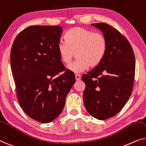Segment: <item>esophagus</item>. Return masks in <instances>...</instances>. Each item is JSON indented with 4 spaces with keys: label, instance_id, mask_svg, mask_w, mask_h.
<instances>
[{
    "label": "esophagus",
    "instance_id": "34e87169",
    "mask_svg": "<svg viewBox=\"0 0 146 146\" xmlns=\"http://www.w3.org/2000/svg\"><path fill=\"white\" fill-rule=\"evenodd\" d=\"M75 79L77 80H79L80 79V75L79 74H76L75 75Z\"/></svg>",
    "mask_w": 146,
    "mask_h": 146
}]
</instances>
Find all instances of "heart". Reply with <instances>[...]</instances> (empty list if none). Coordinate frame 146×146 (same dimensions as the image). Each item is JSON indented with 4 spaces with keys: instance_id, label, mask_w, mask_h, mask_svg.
<instances>
[{
    "instance_id": "b5f03b06",
    "label": "heart",
    "mask_w": 146,
    "mask_h": 146,
    "mask_svg": "<svg viewBox=\"0 0 146 146\" xmlns=\"http://www.w3.org/2000/svg\"><path fill=\"white\" fill-rule=\"evenodd\" d=\"M66 39V42L58 43V51L62 62L66 65L70 64L75 54L77 59L68 66L69 70L75 73L85 71L89 66H98L107 52V40L100 33L75 27L67 33Z\"/></svg>"
}]
</instances>
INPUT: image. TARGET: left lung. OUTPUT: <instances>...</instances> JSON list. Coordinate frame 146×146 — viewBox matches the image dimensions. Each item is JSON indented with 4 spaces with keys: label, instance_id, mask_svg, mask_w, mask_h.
<instances>
[{
    "label": "left lung",
    "instance_id": "left-lung-1",
    "mask_svg": "<svg viewBox=\"0 0 146 146\" xmlns=\"http://www.w3.org/2000/svg\"><path fill=\"white\" fill-rule=\"evenodd\" d=\"M101 30L108 43L104 60L82 76L86 110L94 118L105 120L117 115L132 94L135 57L129 40L118 30L106 23H92Z\"/></svg>",
    "mask_w": 146,
    "mask_h": 146
}]
</instances>
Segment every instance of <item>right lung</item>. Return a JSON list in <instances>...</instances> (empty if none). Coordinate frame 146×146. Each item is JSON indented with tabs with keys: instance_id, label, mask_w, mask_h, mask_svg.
Wrapping results in <instances>:
<instances>
[{
	"instance_id": "obj_1",
	"label": "right lung",
	"mask_w": 146,
	"mask_h": 146,
	"mask_svg": "<svg viewBox=\"0 0 146 146\" xmlns=\"http://www.w3.org/2000/svg\"><path fill=\"white\" fill-rule=\"evenodd\" d=\"M62 32L58 25L29 26L17 35L11 49L19 105L28 116L42 123L59 116L75 82V75L66 70L58 51Z\"/></svg>"
}]
</instances>
